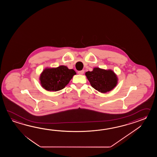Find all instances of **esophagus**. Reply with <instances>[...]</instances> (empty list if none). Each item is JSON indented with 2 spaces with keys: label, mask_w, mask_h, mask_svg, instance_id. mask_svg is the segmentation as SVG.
Masks as SVG:
<instances>
[{
  "label": "esophagus",
  "mask_w": 157,
  "mask_h": 157,
  "mask_svg": "<svg viewBox=\"0 0 157 157\" xmlns=\"http://www.w3.org/2000/svg\"><path fill=\"white\" fill-rule=\"evenodd\" d=\"M78 74L79 75H83L84 74V70L79 71H78Z\"/></svg>",
  "instance_id": "obj_1"
}]
</instances>
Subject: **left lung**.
<instances>
[{
    "label": "left lung",
    "instance_id": "1",
    "mask_svg": "<svg viewBox=\"0 0 157 157\" xmlns=\"http://www.w3.org/2000/svg\"><path fill=\"white\" fill-rule=\"evenodd\" d=\"M85 75L91 86L100 93H105L116 86L117 78L113 71L94 68L93 71H87Z\"/></svg>",
    "mask_w": 157,
    "mask_h": 157
}]
</instances>
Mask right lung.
<instances>
[{"label":"right lung","instance_id":"1","mask_svg":"<svg viewBox=\"0 0 157 157\" xmlns=\"http://www.w3.org/2000/svg\"><path fill=\"white\" fill-rule=\"evenodd\" d=\"M76 74L64 66L46 68L40 75V83L45 90L57 91L64 88Z\"/></svg>","mask_w":157,"mask_h":157}]
</instances>
